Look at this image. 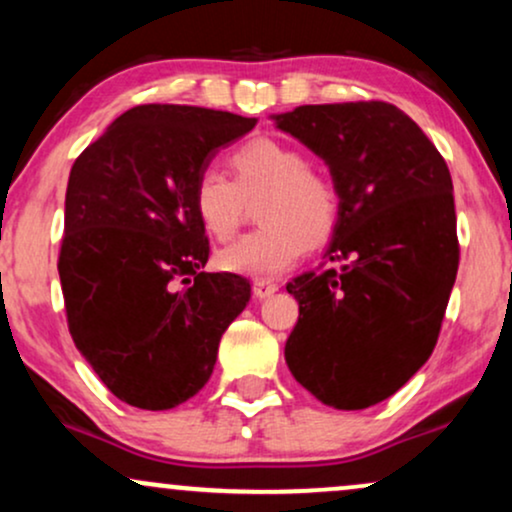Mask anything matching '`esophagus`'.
<instances>
[{
  "instance_id": "1",
  "label": "esophagus",
  "mask_w": 512,
  "mask_h": 512,
  "mask_svg": "<svg viewBox=\"0 0 512 512\" xmlns=\"http://www.w3.org/2000/svg\"><path fill=\"white\" fill-rule=\"evenodd\" d=\"M276 291H279V284H274V281H269V279L252 281V293H255V298H269V296H274Z\"/></svg>"
}]
</instances>
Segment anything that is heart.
Returning <instances> with one entry per match:
<instances>
[{
	"label": "heart",
	"instance_id": "b5f03b06",
	"mask_svg": "<svg viewBox=\"0 0 512 512\" xmlns=\"http://www.w3.org/2000/svg\"><path fill=\"white\" fill-rule=\"evenodd\" d=\"M236 182L216 168L197 175L192 207L204 231L216 240L236 233L243 216V197L264 192L260 223L264 228L219 250L216 264L240 276H279L334 231L339 195L325 175L308 168L293 146L257 137L233 151Z\"/></svg>",
	"mask_w": 512,
	"mask_h": 512
}]
</instances>
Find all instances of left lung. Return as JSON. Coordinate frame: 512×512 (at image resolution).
I'll list each match as a JSON object with an SVG mask.
<instances>
[{
    "mask_svg": "<svg viewBox=\"0 0 512 512\" xmlns=\"http://www.w3.org/2000/svg\"><path fill=\"white\" fill-rule=\"evenodd\" d=\"M272 120L325 161L339 195L325 257L342 267L286 284L298 301L286 366L327 407H373L438 342L460 260L450 170L390 103L301 105Z\"/></svg>",
    "mask_w": 512,
    "mask_h": 512,
    "instance_id": "left-lung-1",
    "label": "left lung"
}]
</instances>
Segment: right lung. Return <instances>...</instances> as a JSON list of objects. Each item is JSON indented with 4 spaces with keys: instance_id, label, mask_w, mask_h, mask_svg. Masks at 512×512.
<instances>
[{
    "instance_id": "add662e5",
    "label": "right lung",
    "mask_w": 512,
    "mask_h": 512,
    "mask_svg": "<svg viewBox=\"0 0 512 512\" xmlns=\"http://www.w3.org/2000/svg\"><path fill=\"white\" fill-rule=\"evenodd\" d=\"M255 117L137 105L74 161L64 199L60 281L72 339L129 407L187 402L214 373L250 281L202 272L209 240L192 207L197 175Z\"/></svg>"
}]
</instances>
